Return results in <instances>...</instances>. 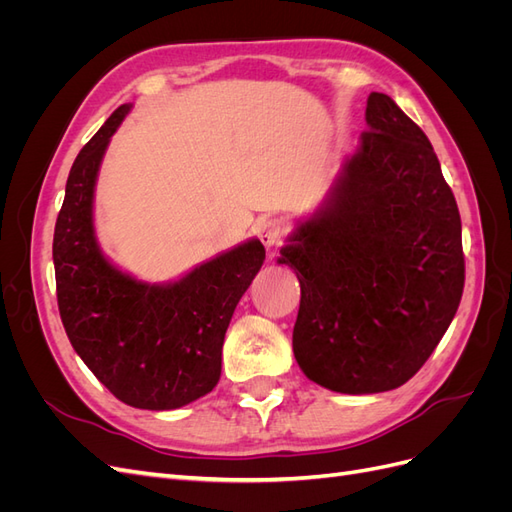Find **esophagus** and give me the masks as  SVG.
Here are the masks:
<instances>
[{
  "instance_id": "esophagus-1",
  "label": "esophagus",
  "mask_w": 512,
  "mask_h": 512,
  "mask_svg": "<svg viewBox=\"0 0 512 512\" xmlns=\"http://www.w3.org/2000/svg\"><path fill=\"white\" fill-rule=\"evenodd\" d=\"M284 232H286V224H284V220H277V218L265 220V222L260 224V228H258L260 241L265 243V247H273V245H277V241L282 239Z\"/></svg>"
}]
</instances>
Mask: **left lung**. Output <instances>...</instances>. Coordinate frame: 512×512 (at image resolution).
I'll return each instance as SVG.
<instances>
[{
  "label": "left lung",
  "instance_id": "1",
  "mask_svg": "<svg viewBox=\"0 0 512 512\" xmlns=\"http://www.w3.org/2000/svg\"><path fill=\"white\" fill-rule=\"evenodd\" d=\"M365 121L359 149L277 260L301 284L294 359L309 380L348 395L408 382L455 318L466 280L459 209L429 138L378 91Z\"/></svg>",
  "mask_w": 512,
  "mask_h": 512
}]
</instances>
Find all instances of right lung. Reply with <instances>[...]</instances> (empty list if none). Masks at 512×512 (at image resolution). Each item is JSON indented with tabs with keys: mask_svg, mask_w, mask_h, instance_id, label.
I'll list each match as a JSON object with an SVG mask.
<instances>
[{
	"mask_svg": "<svg viewBox=\"0 0 512 512\" xmlns=\"http://www.w3.org/2000/svg\"><path fill=\"white\" fill-rule=\"evenodd\" d=\"M132 104H121L76 156L57 215V305L76 354L123 404L175 410L213 391L232 314L265 262L250 239L170 284L138 282L104 258L94 190L104 151Z\"/></svg>",
	"mask_w": 512,
	"mask_h": 512,
	"instance_id": "add662e5",
	"label": "right lung"
}]
</instances>
